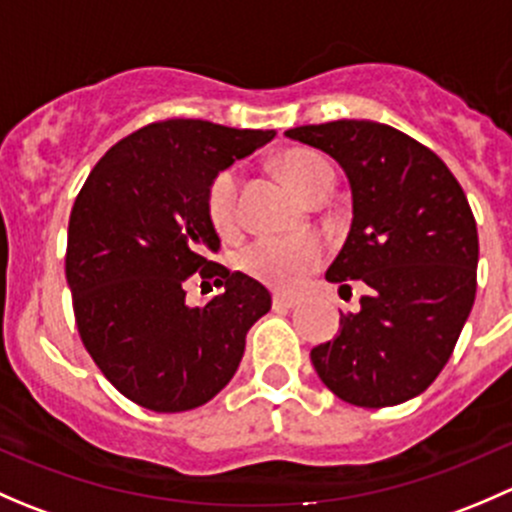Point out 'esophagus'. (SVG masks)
<instances>
[{
    "mask_svg": "<svg viewBox=\"0 0 512 512\" xmlns=\"http://www.w3.org/2000/svg\"><path fill=\"white\" fill-rule=\"evenodd\" d=\"M272 307H275V309H292V307H297V299L289 297V294H275V297H272Z\"/></svg>",
    "mask_w": 512,
    "mask_h": 512,
    "instance_id": "1",
    "label": "esophagus"
}]
</instances>
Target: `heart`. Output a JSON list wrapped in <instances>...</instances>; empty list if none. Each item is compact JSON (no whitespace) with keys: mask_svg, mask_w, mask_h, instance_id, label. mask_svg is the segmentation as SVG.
I'll return each mask as SVG.
<instances>
[{"mask_svg":"<svg viewBox=\"0 0 512 512\" xmlns=\"http://www.w3.org/2000/svg\"><path fill=\"white\" fill-rule=\"evenodd\" d=\"M280 170L297 195L307 198L332 168L312 151H289L280 158ZM237 175L223 170L208 188V215L215 227H227L235 213ZM324 245L317 237H260L242 247L240 267L255 280L277 289L302 285L324 260Z\"/></svg>","mask_w":512,"mask_h":512,"instance_id":"1","label":"heart"}]
</instances>
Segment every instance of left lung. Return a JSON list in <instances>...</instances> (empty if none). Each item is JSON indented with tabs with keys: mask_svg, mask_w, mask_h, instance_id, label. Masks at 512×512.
Segmentation results:
<instances>
[{
	"mask_svg": "<svg viewBox=\"0 0 512 512\" xmlns=\"http://www.w3.org/2000/svg\"><path fill=\"white\" fill-rule=\"evenodd\" d=\"M327 153L352 190V227L327 270L339 292L361 282L359 312H339L312 364L354 406H396L426 391L456 347L476 299L478 230L441 158L406 133L352 118L285 133Z\"/></svg>",
	"mask_w": 512,
	"mask_h": 512,
	"instance_id": "1",
	"label": "left lung"
}]
</instances>
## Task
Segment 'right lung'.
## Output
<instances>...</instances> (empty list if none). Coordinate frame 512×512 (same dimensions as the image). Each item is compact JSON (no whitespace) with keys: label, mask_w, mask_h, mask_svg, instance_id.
<instances>
[{"label":"right lung","mask_w":512,"mask_h":512,"mask_svg":"<svg viewBox=\"0 0 512 512\" xmlns=\"http://www.w3.org/2000/svg\"><path fill=\"white\" fill-rule=\"evenodd\" d=\"M275 131L195 118L151 123L96 163L69 218L66 282L84 347L126 399L160 414L208 404L235 376L265 287L213 262L220 237L208 188ZM200 271L226 292L184 302Z\"/></svg>","instance_id":"1"}]
</instances>
